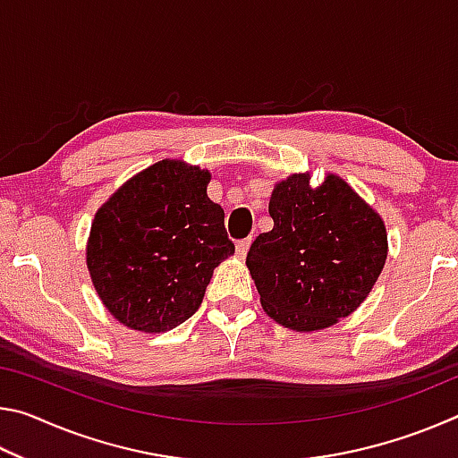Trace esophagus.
Masks as SVG:
<instances>
[{"label":"esophagus","mask_w":458,"mask_h":458,"mask_svg":"<svg viewBox=\"0 0 458 458\" xmlns=\"http://www.w3.org/2000/svg\"><path fill=\"white\" fill-rule=\"evenodd\" d=\"M250 242H252V238L238 240V242H236V257H238V259H244V257H246L248 248H250Z\"/></svg>","instance_id":"1"}]
</instances>
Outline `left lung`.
I'll use <instances>...</instances> for the list:
<instances>
[{
	"instance_id": "left-lung-1",
	"label": "left lung",
	"mask_w": 458,
	"mask_h": 458,
	"mask_svg": "<svg viewBox=\"0 0 458 458\" xmlns=\"http://www.w3.org/2000/svg\"><path fill=\"white\" fill-rule=\"evenodd\" d=\"M262 232L246 267L270 319L293 331L327 329L374 289L387 259L382 216L335 174L311 185V172L275 183Z\"/></svg>"
}]
</instances>
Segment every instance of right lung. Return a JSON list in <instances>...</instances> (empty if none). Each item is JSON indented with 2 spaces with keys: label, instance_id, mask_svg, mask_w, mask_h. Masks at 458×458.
<instances>
[{
  "label": "right lung",
  "instance_id": "obj_1",
  "mask_svg": "<svg viewBox=\"0 0 458 458\" xmlns=\"http://www.w3.org/2000/svg\"><path fill=\"white\" fill-rule=\"evenodd\" d=\"M212 174L161 159L98 208L87 267L106 311L129 329L161 333L198 311L214 268L234 254Z\"/></svg>",
  "mask_w": 458,
  "mask_h": 458
}]
</instances>
